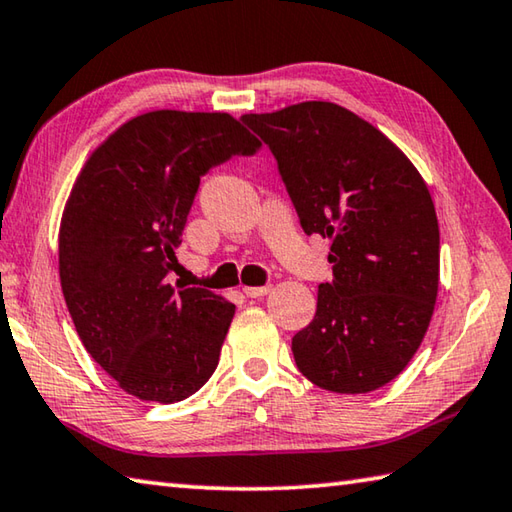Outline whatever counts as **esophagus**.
I'll list each match as a JSON object with an SVG mask.
<instances>
[{"instance_id": "1", "label": "esophagus", "mask_w": 512, "mask_h": 512, "mask_svg": "<svg viewBox=\"0 0 512 512\" xmlns=\"http://www.w3.org/2000/svg\"><path fill=\"white\" fill-rule=\"evenodd\" d=\"M270 290H272V285H261V288H245V294L249 299H258V297H265Z\"/></svg>"}]
</instances>
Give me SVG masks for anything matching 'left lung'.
<instances>
[{
    "mask_svg": "<svg viewBox=\"0 0 512 512\" xmlns=\"http://www.w3.org/2000/svg\"><path fill=\"white\" fill-rule=\"evenodd\" d=\"M279 164L303 231L333 240V281L292 337L299 371L335 393H369L405 371L434 315L436 209L396 143L342 105L245 114Z\"/></svg>",
    "mask_w": 512,
    "mask_h": 512,
    "instance_id": "obj_1",
    "label": "left lung"
}]
</instances>
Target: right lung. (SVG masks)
Instances as JSON below:
<instances>
[{"mask_svg":"<svg viewBox=\"0 0 512 512\" xmlns=\"http://www.w3.org/2000/svg\"><path fill=\"white\" fill-rule=\"evenodd\" d=\"M261 141L224 112L134 116L76 179L58 236L60 285L87 353L130 396L179 402L211 378L236 306L168 283L200 177Z\"/></svg>","mask_w":512,"mask_h":512,"instance_id":"add662e5","label":"right lung"}]
</instances>
